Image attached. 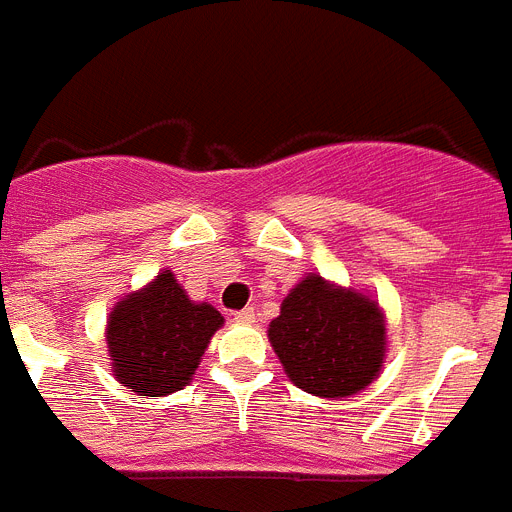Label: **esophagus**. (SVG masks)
I'll return each instance as SVG.
<instances>
[{
  "label": "esophagus",
  "mask_w": 512,
  "mask_h": 512,
  "mask_svg": "<svg viewBox=\"0 0 512 512\" xmlns=\"http://www.w3.org/2000/svg\"><path fill=\"white\" fill-rule=\"evenodd\" d=\"M255 310L252 307H244V310H239V313H234V321L242 323V326H252L255 323Z\"/></svg>",
  "instance_id": "1"
}]
</instances>
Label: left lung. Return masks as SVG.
Here are the masks:
<instances>
[{
    "mask_svg": "<svg viewBox=\"0 0 512 512\" xmlns=\"http://www.w3.org/2000/svg\"><path fill=\"white\" fill-rule=\"evenodd\" d=\"M268 342L297 389L342 400L363 392L386 357V315L371 294L307 273L281 302Z\"/></svg>",
    "mask_w": 512,
    "mask_h": 512,
    "instance_id": "obj_1",
    "label": "left lung"
}]
</instances>
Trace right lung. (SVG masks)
Masks as SVG:
<instances>
[{"mask_svg":"<svg viewBox=\"0 0 512 512\" xmlns=\"http://www.w3.org/2000/svg\"><path fill=\"white\" fill-rule=\"evenodd\" d=\"M223 323L210 302L186 294L173 270H160L149 284L120 297L107 315L112 376L139 397H168L194 378Z\"/></svg>","mask_w":512,"mask_h":512,"instance_id":"1","label":"right lung"}]
</instances>
